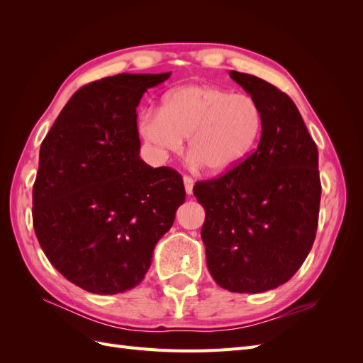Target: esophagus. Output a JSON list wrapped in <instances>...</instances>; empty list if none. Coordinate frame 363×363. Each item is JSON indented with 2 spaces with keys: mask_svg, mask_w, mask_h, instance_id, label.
Wrapping results in <instances>:
<instances>
[{
  "mask_svg": "<svg viewBox=\"0 0 363 363\" xmlns=\"http://www.w3.org/2000/svg\"><path fill=\"white\" fill-rule=\"evenodd\" d=\"M183 183H184V191L188 195L192 194V189H194V180L189 177V175H184L183 177Z\"/></svg>",
  "mask_w": 363,
  "mask_h": 363,
  "instance_id": "obj_1",
  "label": "esophagus"
}]
</instances>
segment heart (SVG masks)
<instances>
[{"label": "heart", "mask_w": 363, "mask_h": 363, "mask_svg": "<svg viewBox=\"0 0 363 363\" xmlns=\"http://www.w3.org/2000/svg\"><path fill=\"white\" fill-rule=\"evenodd\" d=\"M263 124L262 108L247 94L191 84L163 98L160 112H145L139 133L163 152H177L188 138L189 157L207 172H223L256 145Z\"/></svg>", "instance_id": "b5f03b06"}]
</instances>
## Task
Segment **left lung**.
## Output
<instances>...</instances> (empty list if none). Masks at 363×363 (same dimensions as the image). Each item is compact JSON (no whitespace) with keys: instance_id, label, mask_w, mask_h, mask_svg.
I'll return each instance as SVG.
<instances>
[{"instance_id":"left-lung-1","label":"left lung","mask_w":363,"mask_h":363,"mask_svg":"<svg viewBox=\"0 0 363 363\" xmlns=\"http://www.w3.org/2000/svg\"><path fill=\"white\" fill-rule=\"evenodd\" d=\"M262 108L257 150L223 177L199 182L211 276L239 294L286 283L313 245L321 201L318 148L291 98L259 77L230 71Z\"/></svg>"}]
</instances>
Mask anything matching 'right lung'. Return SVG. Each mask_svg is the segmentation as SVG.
<instances>
[{"instance_id":"add662e5","label":"right lung","mask_w":363,"mask_h":363,"mask_svg":"<svg viewBox=\"0 0 363 363\" xmlns=\"http://www.w3.org/2000/svg\"><path fill=\"white\" fill-rule=\"evenodd\" d=\"M169 75L124 72L83 86L40 145L33 225L51 265L87 292L138 286L184 203L180 174L139 157L136 107Z\"/></svg>"}]
</instances>
